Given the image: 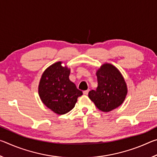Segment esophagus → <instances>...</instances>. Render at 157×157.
I'll return each mask as SVG.
<instances>
[{
    "instance_id": "esophagus-1",
    "label": "esophagus",
    "mask_w": 157,
    "mask_h": 157,
    "mask_svg": "<svg viewBox=\"0 0 157 157\" xmlns=\"http://www.w3.org/2000/svg\"><path fill=\"white\" fill-rule=\"evenodd\" d=\"M89 91V89L86 90V91H83V94H84V95H88Z\"/></svg>"
}]
</instances>
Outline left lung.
I'll list each match as a JSON object with an SVG mask.
<instances>
[{
	"label": "left lung",
	"mask_w": 157,
	"mask_h": 157,
	"mask_svg": "<svg viewBox=\"0 0 157 157\" xmlns=\"http://www.w3.org/2000/svg\"><path fill=\"white\" fill-rule=\"evenodd\" d=\"M98 87L89 98L100 110L109 112L123 104L127 94L123 77L115 66L105 63L97 71Z\"/></svg>",
	"instance_id": "1"
}]
</instances>
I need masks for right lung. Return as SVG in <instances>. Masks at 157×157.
I'll list each match as a JSON object with an SVG mask.
<instances>
[{
  "mask_svg": "<svg viewBox=\"0 0 157 157\" xmlns=\"http://www.w3.org/2000/svg\"><path fill=\"white\" fill-rule=\"evenodd\" d=\"M62 62L49 66L41 76L39 95L44 104L57 114H64L75 107L82 91L69 79L70 69Z\"/></svg>",
  "mask_w": 157,
  "mask_h": 157,
  "instance_id": "right-lung-1",
  "label": "right lung"
}]
</instances>
